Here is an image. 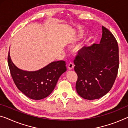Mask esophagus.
<instances>
[{
  "mask_svg": "<svg viewBox=\"0 0 128 128\" xmlns=\"http://www.w3.org/2000/svg\"><path fill=\"white\" fill-rule=\"evenodd\" d=\"M74 64H72V62H70L69 64H68V68L69 70H72V68H74Z\"/></svg>",
  "mask_w": 128,
  "mask_h": 128,
  "instance_id": "34e87169",
  "label": "esophagus"
}]
</instances>
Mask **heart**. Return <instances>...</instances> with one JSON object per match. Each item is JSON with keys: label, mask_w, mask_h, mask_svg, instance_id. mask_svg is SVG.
<instances>
[{"label": "heart", "mask_w": 128, "mask_h": 128, "mask_svg": "<svg viewBox=\"0 0 128 128\" xmlns=\"http://www.w3.org/2000/svg\"><path fill=\"white\" fill-rule=\"evenodd\" d=\"M84 34L82 32H79L73 38H72L70 40V43L72 44H74L78 42L82 38H83Z\"/></svg>", "instance_id": "b5f03b06"}]
</instances>
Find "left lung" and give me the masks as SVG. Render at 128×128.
Returning a JSON list of instances; mask_svg holds the SVG:
<instances>
[{
    "instance_id": "obj_1",
    "label": "left lung",
    "mask_w": 128,
    "mask_h": 128,
    "mask_svg": "<svg viewBox=\"0 0 128 128\" xmlns=\"http://www.w3.org/2000/svg\"><path fill=\"white\" fill-rule=\"evenodd\" d=\"M99 44L84 47L74 60L77 74V93L84 99L103 97L112 89L119 67L118 46L116 39L106 27Z\"/></svg>"
}]
</instances>
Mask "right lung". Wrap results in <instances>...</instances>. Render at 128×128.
<instances>
[{
	"label": "right lung",
	"mask_w": 128,
	"mask_h": 128,
	"mask_svg": "<svg viewBox=\"0 0 128 128\" xmlns=\"http://www.w3.org/2000/svg\"><path fill=\"white\" fill-rule=\"evenodd\" d=\"M8 64L14 82L21 92L30 99L48 97L54 90L59 78L66 71L64 60L52 62L36 71L23 70L14 64L8 55Z\"/></svg>",
	"instance_id": "add662e5"
}]
</instances>
